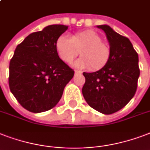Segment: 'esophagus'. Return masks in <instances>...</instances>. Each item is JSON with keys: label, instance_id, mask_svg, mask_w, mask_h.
<instances>
[{"label": "esophagus", "instance_id": "esophagus-1", "mask_svg": "<svg viewBox=\"0 0 150 150\" xmlns=\"http://www.w3.org/2000/svg\"><path fill=\"white\" fill-rule=\"evenodd\" d=\"M75 74H82V71H78V70H75Z\"/></svg>", "mask_w": 150, "mask_h": 150}]
</instances>
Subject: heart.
<instances>
[{"label": "heart", "mask_w": 150, "mask_h": 150, "mask_svg": "<svg viewBox=\"0 0 150 150\" xmlns=\"http://www.w3.org/2000/svg\"><path fill=\"white\" fill-rule=\"evenodd\" d=\"M56 50L60 60L71 64L79 54L81 58L75 63L79 68H90L92 71L101 69L107 64L111 57V48L102 42L100 35L93 30H85L72 34L71 38L64 35L56 42Z\"/></svg>", "instance_id": "obj_1"}]
</instances>
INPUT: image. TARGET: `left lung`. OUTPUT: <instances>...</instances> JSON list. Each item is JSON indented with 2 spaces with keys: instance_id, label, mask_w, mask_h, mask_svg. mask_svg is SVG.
I'll list each match as a JSON object with an SVG mask.
<instances>
[{
  "instance_id": "obj_1",
  "label": "left lung",
  "mask_w": 150,
  "mask_h": 150,
  "mask_svg": "<svg viewBox=\"0 0 150 150\" xmlns=\"http://www.w3.org/2000/svg\"><path fill=\"white\" fill-rule=\"evenodd\" d=\"M98 27L106 34L111 57L98 71L83 72L86 82L82 92L91 108L109 115L123 108L135 94L140 75L139 56L127 38L108 25Z\"/></svg>"
}]
</instances>
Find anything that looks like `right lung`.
<instances>
[{"instance_id": "add662e5", "label": "right lung", "mask_w": 150, "mask_h": 150, "mask_svg": "<svg viewBox=\"0 0 150 150\" xmlns=\"http://www.w3.org/2000/svg\"><path fill=\"white\" fill-rule=\"evenodd\" d=\"M67 26L50 25L17 45L9 64L10 90L27 110L38 113L57 105L75 71L60 60L56 42Z\"/></svg>"}]
</instances>
